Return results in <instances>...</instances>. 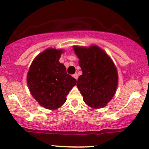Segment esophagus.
I'll return each instance as SVG.
<instances>
[{"label":"esophagus","instance_id":"34e87169","mask_svg":"<svg viewBox=\"0 0 149 149\" xmlns=\"http://www.w3.org/2000/svg\"><path fill=\"white\" fill-rule=\"evenodd\" d=\"M73 78H75L76 79V80H78V75L77 74V73H75V74H73Z\"/></svg>","mask_w":149,"mask_h":149}]
</instances>
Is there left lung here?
Returning <instances> with one entry per match:
<instances>
[{
  "instance_id": "1",
  "label": "left lung",
  "mask_w": 149,
  "mask_h": 149,
  "mask_svg": "<svg viewBox=\"0 0 149 149\" xmlns=\"http://www.w3.org/2000/svg\"><path fill=\"white\" fill-rule=\"evenodd\" d=\"M83 74L77 87L85 103L92 109L105 107L112 100L118 85V74L111 58L96 45L73 46Z\"/></svg>"
}]
</instances>
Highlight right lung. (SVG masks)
Segmentation results:
<instances>
[{
  "instance_id": "add662e5",
  "label": "right lung",
  "mask_w": 149,
  "mask_h": 149,
  "mask_svg": "<svg viewBox=\"0 0 149 149\" xmlns=\"http://www.w3.org/2000/svg\"><path fill=\"white\" fill-rule=\"evenodd\" d=\"M63 49L49 47L34 58L27 73L29 90L38 103L49 110L59 109L66 101L76 80L59 61Z\"/></svg>"
}]
</instances>
